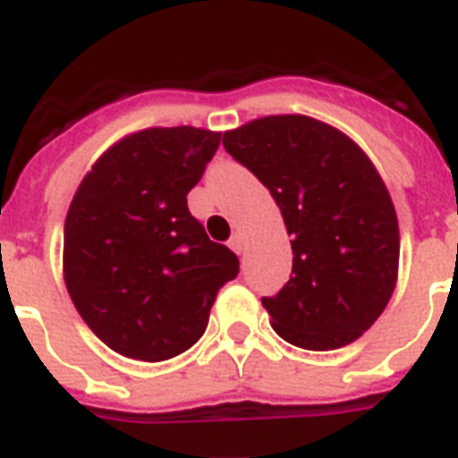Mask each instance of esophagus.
<instances>
[{
  "instance_id": "1",
  "label": "esophagus",
  "mask_w": 458,
  "mask_h": 458,
  "mask_svg": "<svg viewBox=\"0 0 458 458\" xmlns=\"http://www.w3.org/2000/svg\"><path fill=\"white\" fill-rule=\"evenodd\" d=\"M230 250L235 254H242L247 250V240H244L242 233H235V235L230 237Z\"/></svg>"
}]
</instances>
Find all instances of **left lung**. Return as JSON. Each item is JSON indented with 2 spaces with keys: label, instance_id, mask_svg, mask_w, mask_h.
Wrapping results in <instances>:
<instances>
[{
  "label": "left lung",
  "instance_id": "8db88e82",
  "mask_svg": "<svg viewBox=\"0 0 458 458\" xmlns=\"http://www.w3.org/2000/svg\"><path fill=\"white\" fill-rule=\"evenodd\" d=\"M293 237L291 281L261 298L271 327L305 351L353 344L377 322L399 276L389 190L351 136L307 114H268L223 134Z\"/></svg>",
  "mask_w": 458,
  "mask_h": 458
}]
</instances>
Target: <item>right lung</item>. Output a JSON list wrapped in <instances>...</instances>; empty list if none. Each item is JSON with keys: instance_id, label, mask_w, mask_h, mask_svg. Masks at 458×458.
I'll return each instance as SVG.
<instances>
[{"instance_id": "right-lung-1", "label": "right lung", "mask_w": 458, "mask_h": 458, "mask_svg": "<svg viewBox=\"0 0 458 458\" xmlns=\"http://www.w3.org/2000/svg\"><path fill=\"white\" fill-rule=\"evenodd\" d=\"M221 144L218 131L153 127L93 163L64 221V284L105 345L160 362L197 344L223 285L240 271L211 242L187 194Z\"/></svg>"}]
</instances>
